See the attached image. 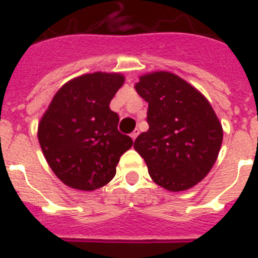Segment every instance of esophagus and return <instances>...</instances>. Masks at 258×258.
<instances>
[{
	"instance_id": "esophagus-1",
	"label": "esophagus",
	"mask_w": 258,
	"mask_h": 258,
	"mask_svg": "<svg viewBox=\"0 0 258 258\" xmlns=\"http://www.w3.org/2000/svg\"><path fill=\"white\" fill-rule=\"evenodd\" d=\"M138 134H139L138 129H134L133 133L131 134V137H132V138H133V141H136V138H137V137H138Z\"/></svg>"
}]
</instances>
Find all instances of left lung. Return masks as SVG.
Here are the masks:
<instances>
[{"instance_id": "8db88e82", "label": "left lung", "mask_w": 258, "mask_h": 258, "mask_svg": "<svg viewBox=\"0 0 258 258\" xmlns=\"http://www.w3.org/2000/svg\"><path fill=\"white\" fill-rule=\"evenodd\" d=\"M136 89L148 102L146 133L134 142L148 174L162 188L179 192L209 174L223 142V127L209 101L178 75L141 77Z\"/></svg>"}]
</instances>
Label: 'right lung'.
I'll return each mask as SVG.
<instances>
[{"label": "right lung", "instance_id": "obj_1", "mask_svg": "<svg viewBox=\"0 0 258 258\" xmlns=\"http://www.w3.org/2000/svg\"><path fill=\"white\" fill-rule=\"evenodd\" d=\"M124 83L120 74L93 73L70 80L52 98L38 126V141L52 171L66 185L94 190L116 174L133 145L117 129L110 102Z\"/></svg>", "mask_w": 258, "mask_h": 258}]
</instances>
